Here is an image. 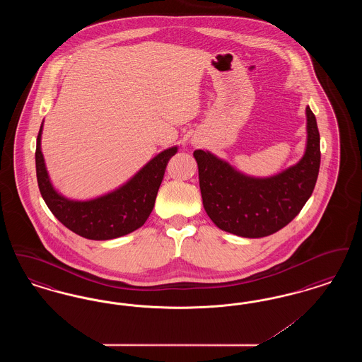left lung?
Here are the masks:
<instances>
[{
  "instance_id": "1",
  "label": "left lung",
  "mask_w": 362,
  "mask_h": 362,
  "mask_svg": "<svg viewBox=\"0 0 362 362\" xmlns=\"http://www.w3.org/2000/svg\"><path fill=\"white\" fill-rule=\"evenodd\" d=\"M307 122L305 155L273 177H248L209 152H194L204 207L220 229L243 238H264L289 224L301 211L315 189L320 167V136L310 107Z\"/></svg>"
}]
</instances>
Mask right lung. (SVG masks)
<instances>
[{
  "label": "right lung",
  "instance_id": "add662e5",
  "mask_svg": "<svg viewBox=\"0 0 362 362\" xmlns=\"http://www.w3.org/2000/svg\"><path fill=\"white\" fill-rule=\"evenodd\" d=\"M40 134L36 138V177L40 194L52 214L71 232L90 240H110L124 236L145 224L155 206L157 191L163 182L170 158L176 148H170L151 160L121 187L93 201H70L52 189L40 151Z\"/></svg>",
  "mask_w": 362,
  "mask_h": 362
}]
</instances>
